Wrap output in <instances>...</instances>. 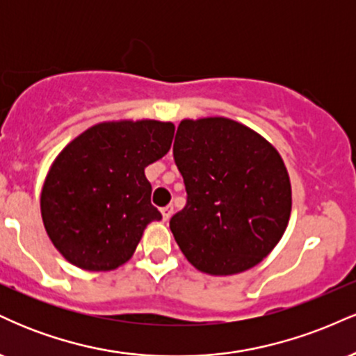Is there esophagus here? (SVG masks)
Segmentation results:
<instances>
[{
	"mask_svg": "<svg viewBox=\"0 0 356 356\" xmlns=\"http://www.w3.org/2000/svg\"><path fill=\"white\" fill-rule=\"evenodd\" d=\"M172 212H174V207L172 206L162 207V218H164V220H169L170 216H172Z\"/></svg>",
	"mask_w": 356,
	"mask_h": 356,
	"instance_id": "esophagus-1",
	"label": "esophagus"
}]
</instances>
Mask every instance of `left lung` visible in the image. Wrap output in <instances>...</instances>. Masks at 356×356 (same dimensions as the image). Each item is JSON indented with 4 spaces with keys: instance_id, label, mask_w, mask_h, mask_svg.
<instances>
[{
    "instance_id": "8db88e82",
    "label": "left lung",
    "mask_w": 356,
    "mask_h": 356,
    "mask_svg": "<svg viewBox=\"0 0 356 356\" xmlns=\"http://www.w3.org/2000/svg\"><path fill=\"white\" fill-rule=\"evenodd\" d=\"M174 161L187 204L170 219L187 261L214 276L256 266L283 238L291 214V184L266 138L224 117L182 120Z\"/></svg>"
}]
</instances>
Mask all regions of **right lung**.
I'll return each instance as SVG.
<instances>
[{
    "label": "right lung",
    "mask_w": 356,
    "mask_h": 356,
    "mask_svg": "<svg viewBox=\"0 0 356 356\" xmlns=\"http://www.w3.org/2000/svg\"><path fill=\"white\" fill-rule=\"evenodd\" d=\"M174 130L170 122H104L61 150L40 206L65 259L87 271H112L132 257L147 224L162 219L144 170L169 152Z\"/></svg>",
    "instance_id": "1"
}]
</instances>
